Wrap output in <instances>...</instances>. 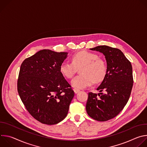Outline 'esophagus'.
I'll list each match as a JSON object with an SVG mask.
<instances>
[{
  "instance_id": "1",
  "label": "esophagus",
  "mask_w": 147,
  "mask_h": 147,
  "mask_svg": "<svg viewBox=\"0 0 147 147\" xmlns=\"http://www.w3.org/2000/svg\"><path fill=\"white\" fill-rule=\"evenodd\" d=\"M73 91H74V92L75 94H77V93H78V92H79L80 91V90H78V89H77V88H74V89H73Z\"/></svg>"
}]
</instances>
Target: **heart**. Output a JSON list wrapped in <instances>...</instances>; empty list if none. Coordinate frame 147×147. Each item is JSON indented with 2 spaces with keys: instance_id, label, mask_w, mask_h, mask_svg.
<instances>
[{
  "instance_id": "heart-1",
  "label": "heart",
  "mask_w": 147,
  "mask_h": 147,
  "mask_svg": "<svg viewBox=\"0 0 147 147\" xmlns=\"http://www.w3.org/2000/svg\"><path fill=\"white\" fill-rule=\"evenodd\" d=\"M80 69V74L71 81V85L77 88L82 89L99 83L105 78L107 66L105 61L96 53L82 51L75 53L72 61H65L60 66L61 74L67 78L73 77Z\"/></svg>"
}]
</instances>
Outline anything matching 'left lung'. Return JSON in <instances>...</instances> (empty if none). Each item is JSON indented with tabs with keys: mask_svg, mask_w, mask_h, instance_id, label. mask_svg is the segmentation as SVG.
<instances>
[{
	"mask_svg": "<svg viewBox=\"0 0 147 147\" xmlns=\"http://www.w3.org/2000/svg\"><path fill=\"white\" fill-rule=\"evenodd\" d=\"M102 53L107 62V73L96 89L103 93H88V115L93 119L105 121L116 117L127 104L133 86L132 66L119 49L107 45L90 49Z\"/></svg>",
	"mask_w": 147,
	"mask_h": 147,
	"instance_id": "8db88e82",
	"label": "left lung"
}]
</instances>
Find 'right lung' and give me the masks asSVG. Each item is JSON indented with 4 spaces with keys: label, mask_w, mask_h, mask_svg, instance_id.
Instances as JSON below:
<instances>
[{
    "label": "right lung",
    "mask_w": 147,
    "mask_h": 147,
    "mask_svg": "<svg viewBox=\"0 0 147 147\" xmlns=\"http://www.w3.org/2000/svg\"><path fill=\"white\" fill-rule=\"evenodd\" d=\"M67 55L41 50L20 66L18 93L29 113L41 123L57 124L68 113L74 92L60 69Z\"/></svg>",
    "instance_id": "obj_1"
}]
</instances>
